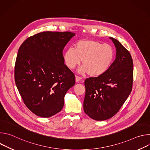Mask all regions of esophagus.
I'll list each match as a JSON object with an SVG mask.
<instances>
[{
  "label": "esophagus",
  "instance_id": "esophagus-1",
  "mask_svg": "<svg viewBox=\"0 0 150 150\" xmlns=\"http://www.w3.org/2000/svg\"><path fill=\"white\" fill-rule=\"evenodd\" d=\"M75 80H76V82H79V81H82V78H81V77H79V76H76Z\"/></svg>",
  "mask_w": 150,
  "mask_h": 150
}]
</instances>
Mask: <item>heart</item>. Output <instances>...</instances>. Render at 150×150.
<instances>
[{
    "mask_svg": "<svg viewBox=\"0 0 150 150\" xmlns=\"http://www.w3.org/2000/svg\"><path fill=\"white\" fill-rule=\"evenodd\" d=\"M115 51L109 44H102L96 40L85 39L76 42L74 48L63 54L66 65L71 69L80 65L81 72L90 76H98L108 71L113 62Z\"/></svg>",
    "mask_w": 150,
    "mask_h": 150,
    "instance_id": "heart-1",
    "label": "heart"
}]
</instances>
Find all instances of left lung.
I'll return each instance as SVG.
<instances>
[{
  "instance_id": "1",
  "label": "left lung",
  "mask_w": 150,
  "mask_h": 150,
  "mask_svg": "<svg viewBox=\"0 0 150 150\" xmlns=\"http://www.w3.org/2000/svg\"><path fill=\"white\" fill-rule=\"evenodd\" d=\"M116 48L115 61L104 74L85 80L83 110L96 120L115 116L131 93L133 60L130 53L116 39L110 37Z\"/></svg>"
}]
</instances>
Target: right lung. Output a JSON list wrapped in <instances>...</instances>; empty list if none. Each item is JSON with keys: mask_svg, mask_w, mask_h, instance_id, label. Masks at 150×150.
<instances>
[{"mask_svg": "<svg viewBox=\"0 0 150 150\" xmlns=\"http://www.w3.org/2000/svg\"><path fill=\"white\" fill-rule=\"evenodd\" d=\"M75 34L41 32L28 37L19 48L15 83L24 104L37 116L50 117L60 112L67 92L75 83L63 56L64 47Z\"/></svg>", "mask_w": 150, "mask_h": 150, "instance_id": "add662e5", "label": "right lung"}]
</instances>
